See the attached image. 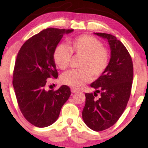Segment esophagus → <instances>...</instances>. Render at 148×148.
<instances>
[{
  "label": "esophagus",
  "instance_id": "1",
  "mask_svg": "<svg viewBox=\"0 0 148 148\" xmlns=\"http://www.w3.org/2000/svg\"><path fill=\"white\" fill-rule=\"evenodd\" d=\"M71 92L72 93H75V92H78V90H76V89H74V88H71Z\"/></svg>",
  "mask_w": 148,
  "mask_h": 148
}]
</instances>
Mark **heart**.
Returning a JSON list of instances; mask_svg holds the SVG:
<instances>
[{
  "mask_svg": "<svg viewBox=\"0 0 148 148\" xmlns=\"http://www.w3.org/2000/svg\"><path fill=\"white\" fill-rule=\"evenodd\" d=\"M72 55L80 58L78 67L80 70L66 72L62 76V84L74 89H79L90 82L92 76L99 78L109 67L111 55L108 49L96 37L89 35H81L68 41V46L58 45L54 49L53 61L62 70L69 67Z\"/></svg>",
  "mask_w": 148,
  "mask_h": 148,
  "instance_id": "b5f03b06",
  "label": "heart"
}]
</instances>
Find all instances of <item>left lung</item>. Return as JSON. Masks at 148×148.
I'll use <instances>...</instances> for the list:
<instances>
[{"label": "left lung", "instance_id": "8db88e82", "mask_svg": "<svg viewBox=\"0 0 148 148\" xmlns=\"http://www.w3.org/2000/svg\"><path fill=\"white\" fill-rule=\"evenodd\" d=\"M107 39L111 48L109 66L101 77L90 84L96 91L86 93L82 119L91 130L101 132L111 127L123 113L132 91L134 66L125 45L113 35L95 33ZM98 93L99 99H95Z\"/></svg>", "mask_w": 148, "mask_h": 148}]
</instances>
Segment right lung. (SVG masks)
I'll return each instance as SVG.
<instances>
[{"mask_svg": "<svg viewBox=\"0 0 148 148\" xmlns=\"http://www.w3.org/2000/svg\"><path fill=\"white\" fill-rule=\"evenodd\" d=\"M73 29L47 28L23 43L16 56L12 85L18 106L26 120L37 127L53 124L69 99V86L45 90L47 80L57 78L54 49L65 33Z\"/></svg>", "mask_w": 148, "mask_h": 148, "instance_id": "1", "label": "right lung"}]
</instances>
